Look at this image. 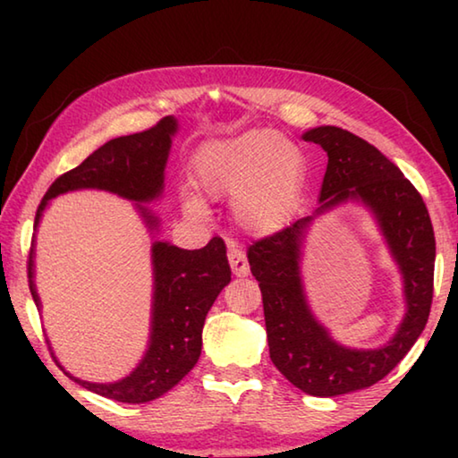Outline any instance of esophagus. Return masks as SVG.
Returning <instances> with one entry per match:
<instances>
[{
    "instance_id": "1",
    "label": "esophagus",
    "mask_w": 458,
    "mask_h": 458,
    "mask_svg": "<svg viewBox=\"0 0 458 458\" xmlns=\"http://www.w3.org/2000/svg\"><path fill=\"white\" fill-rule=\"evenodd\" d=\"M228 262H230L232 273H234L236 276H246L248 273H250V267H248L246 254L240 250L234 240H228Z\"/></svg>"
}]
</instances>
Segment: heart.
Masks as SVG:
<instances>
[{"label": "heart", "mask_w": 458, "mask_h": 458, "mask_svg": "<svg viewBox=\"0 0 458 458\" xmlns=\"http://www.w3.org/2000/svg\"><path fill=\"white\" fill-rule=\"evenodd\" d=\"M307 155L270 129H250L208 143L193 159V182L210 198H230L232 218L252 236H273L299 212L307 183ZM191 218H206L196 196L183 198Z\"/></svg>", "instance_id": "heart-1"}]
</instances>
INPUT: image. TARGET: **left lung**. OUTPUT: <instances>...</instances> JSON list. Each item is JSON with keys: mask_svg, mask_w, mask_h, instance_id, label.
I'll list each match as a JSON object with an SVG mask.
<instances>
[{"mask_svg": "<svg viewBox=\"0 0 458 458\" xmlns=\"http://www.w3.org/2000/svg\"><path fill=\"white\" fill-rule=\"evenodd\" d=\"M303 139L327 153L321 206L313 216L257 240L248 248V262L262 293L270 360L309 396L331 398L379 382L420 337L432 305L437 242L422 196L374 145L331 125L307 131ZM347 199L370 208L405 278V319L397 335L376 351L337 344L308 309L300 278V246L308 224Z\"/></svg>", "mask_w": 458, "mask_h": 458, "instance_id": "obj_1", "label": "left lung"}]
</instances>
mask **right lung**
Here are the masks:
<instances>
[{"mask_svg":"<svg viewBox=\"0 0 458 458\" xmlns=\"http://www.w3.org/2000/svg\"><path fill=\"white\" fill-rule=\"evenodd\" d=\"M177 131L174 117L141 133L117 137L89 155L79 167L54 182L36 212L34 228L40 224L44 208L52 198L74 190H106L121 198L137 201L139 212L149 230L157 228V218L139 206L164 191V172ZM153 309L149 347L139 366L127 377L113 384H92L71 376L76 384L98 396L143 404L164 396L196 366L201 353V329L206 315L220 291L230 283V265L224 240L214 236L199 250H183L169 242H153ZM30 293L36 307L40 297L34 284V242L28 260Z\"/></svg>","mask_w":458,"mask_h":458,"instance_id":"right-lung-1","label":"right lung"}]
</instances>
